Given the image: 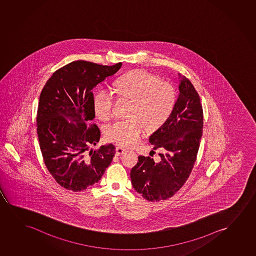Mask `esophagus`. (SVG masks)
I'll use <instances>...</instances> for the list:
<instances>
[{
  "label": "esophagus",
  "instance_id": "esophagus-1",
  "mask_svg": "<svg viewBox=\"0 0 256 256\" xmlns=\"http://www.w3.org/2000/svg\"><path fill=\"white\" fill-rule=\"evenodd\" d=\"M116 154L117 156H120V154H124L126 152V150L124 148L116 147Z\"/></svg>",
  "mask_w": 256,
  "mask_h": 256
}]
</instances>
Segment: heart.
<instances>
[{"label": "heart", "mask_w": 256, "mask_h": 256, "mask_svg": "<svg viewBox=\"0 0 256 256\" xmlns=\"http://www.w3.org/2000/svg\"><path fill=\"white\" fill-rule=\"evenodd\" d=\"M116 92L131 100L128 119L120 120L106 130V138L123 147H133L140 142L145 128H161L172 116L176 102L175 88L147 70H130L116 80ZM94 108L102 120L112 116L114 95L100 88L94 97Z\"/></svg>", "instance_id": "heart-1"}]
</instances>
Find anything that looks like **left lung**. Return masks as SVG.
Segmentation results:
<instances>
[{
    "label": "left lung",
    "instance_id": "left-lung-1",
    "mask_svg": "<svg viewBox=\"0 0 256 256\" xmlns=\"http://www.w3.org/2000/svg\"><path fill=\"white\" fill-rule=\"evenodd\" d=\"M178 98L168 120L150 137L160 159L138 156L130 172L134 189L151 202L165 200L180 190L196 162L203 133V108L190 81L179 74Z\"/></svg>",
    "mask_w": 256,
    "mask_h": 256
}]
</instances>
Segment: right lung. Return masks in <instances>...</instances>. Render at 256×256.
<instances>
[{
  "mask_svg": "<svg viewBox=\"0 0 256 256\" xmlns=\"http://www.w3.org/2000/svg\"><path fill=\"white\" fill-rule=\"evenodd\" d=\"M122 64L74 61L56 70L42 88L36 116L39 145L46 168L64 189L77 192L94 186L114 156L112 144L91 148L100 137L98 126L91 124L95 117L92 90Z\"/></svg>",
  "mask_w": 256,
  "mask_h": 256,
  "instance_id": "1",
  "label": "right lung"
}]
</instances>
